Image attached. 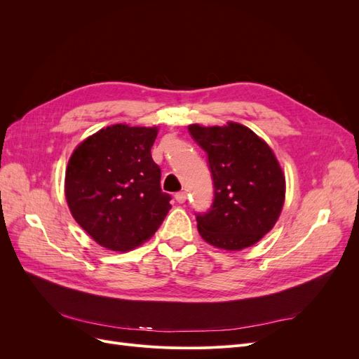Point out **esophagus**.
<instances>
[{"label": "esophagus", "mask_w": 359, "mask_h": 359, "mask_svg": "<svg viewBox=\"0 0 359 359\" xmlns=\"http://www.w3.org/2000/svg\"><path fill=\"white\" fill-rule=\"evenodd\" d=\"M175 199H177V202L184 203V202H186V199H187V193L186 191H178L175 194Z\"/></svg>", "instance_id": "1"}]
</instances>
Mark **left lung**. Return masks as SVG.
Listing matches in <instances>:
<instances>
[{"mask_svg":"<svg viewBox=\"0 0 359 359\" xmlns=\"http://www.w3.org/2000/svg\"><path fill=\"white\" fill-rule=\"evenodd\" d=\"M208 156L214 199L196 212L203 240L224 250H243L273 229L285 203L286 181L271 148L248 127L189 126Z\"/></svg>","mask_w":359,"mask_h":359,"instance_id":"obj_1","label":"left lung"}]
</instances>
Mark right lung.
Returning <instances> with one entry per match:
<instances>
[{
  "label": "right lung",
  "instance_id": "right-lung-1",
  "mask_svg": "<svg viewBox=\"0 0 359 359\" xmlns=\"http://www.w3.org/2000/svg\"><path fill=\"white\" fill-rule=\"evenodd\" d=\"M156 127L115 124L85 139L66 170L73 219L93 240L127 252L153 236L170 210L151 157Z\"/></svg>",
  "mask_w": 359,
  "mask_h": 359
}]
</instances>
